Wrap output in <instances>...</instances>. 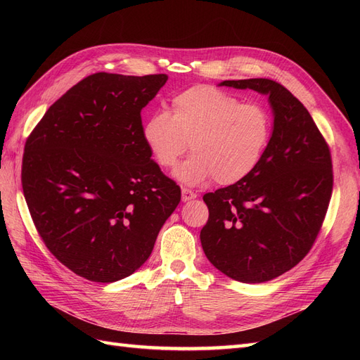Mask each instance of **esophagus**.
Listing matches in <instances>:
<instances>
[{
    "label": "esophagus",
    "instance_id": "34e87169",
    "mask_svg": "<svg viewBox=\"0 0 360 360\" xmlns=\"http://www.w3.org/2000/svg\"><path fill=\"white\" fill-rule=\"evenodd\" d=\"M197 198V193L192 192L191 189L188 188H181V200L186 202V201H191V200H195Z\"/></svg>",
    "mask_w": 360,
    "mask_h": 360
}]
</instances>
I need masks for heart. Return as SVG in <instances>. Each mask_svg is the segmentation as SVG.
Instances as JSON below:
<instances>
[{
  "label": "heart",
  "instance_id": "b5f03b06",
  "mask_svg": "<svg viewBox=\"0 0 360 360\" xmlns=\"http://www.w3.org/2000/svg\"><path fill=\"white\" fill-rule=\"evenodd\" d=\"M143 136L163 169L176 168L191 144L193 155L176 172L180 181L214 179L230 186L248 179L263 160L271 117L264 106L243 103L217 86L195 85L172 97L169 112L151 114Z\"/></svg>",
  "mask_w": 360,
  "mask_h": 360
}]
</instances>
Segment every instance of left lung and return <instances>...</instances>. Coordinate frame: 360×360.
Masks as SVG:
<instances>
[{"mask_svg":"<svg viewBox=\"0 0 360 360\" xmlns=\"http://www.w3.org/2000/svg\"><path fill=\"white\" fill-rule=\"evenodd\" d=\"M221 85L269 94L274 132L263 160L242 181L205 193L209 221L201 245L210 263L231 279H275L307 257L332 197L329 144L302 102L267 78Z\"/></svg>","mask_w":360,"mask_h":360,"instance_id":"obj_1","label":"left lung"}]
</instances>
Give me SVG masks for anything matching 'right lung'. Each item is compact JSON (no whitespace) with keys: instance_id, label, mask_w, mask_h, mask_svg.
Listing matches in <instances>:
<instances>
[{"instance_id":"1","label":"right lung","mask_w":360,"mask_h":360,"mask_svg":"<svg viewBox=\"0 0 360 360\" xmlns=\"http://www.w3.org/2000/svg\"><path fill=\"white\" fill-rule=\"evenodd\" d=\"M165 73L99 72L49 106L28 135L24 197L43 243L93 282L132 275L153 250L181 192L143 136L141 111Z\"/></svg>"}]
</instances>
